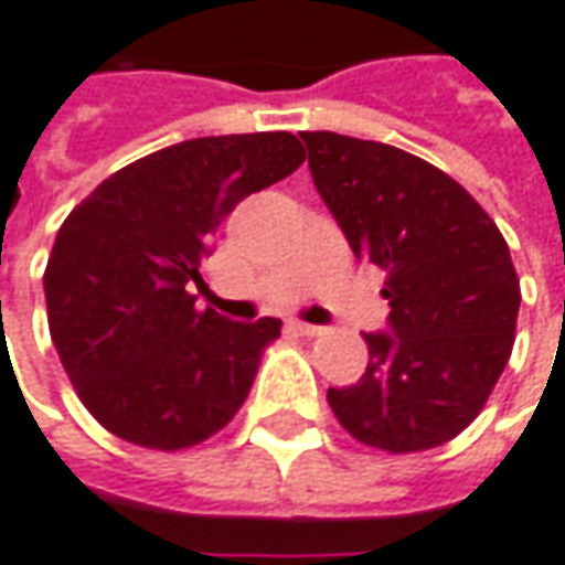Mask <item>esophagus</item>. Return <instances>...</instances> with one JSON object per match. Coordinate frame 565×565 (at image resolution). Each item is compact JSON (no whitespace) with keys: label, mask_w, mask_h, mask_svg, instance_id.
I'll list each match as a JSON object with an SVG mask.
<instances>
[{"label":"esophagus","mask_w":565,"mask_h":565,"mask_svg":"<svg viewBox=\"0 0 565 565\" xmlns=\"http://www.w3.org/2000/svg\"><path fill=\"white\" fill-rule=\"evenodd\" d=\"M287 329L294 331V334H300V338H319V334L326 331V329H319V326H309V322H300V319H294V322H290Z\"/></svg>","instance_id":"obj_1"}]
</instances>
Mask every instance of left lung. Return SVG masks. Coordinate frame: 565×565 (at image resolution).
<instances>
[{"mask_svg":"<svg viewBox=\"0 0 565 565\" xmlns=\"http://www.w3.org/2000/svg\"><path fill=\"white\" fill-rule=\"evenodd\" d=\"M312 183L356 258L385 271L392 331L363 334L366 373L329 388L338 424L380 452H427L478 417L515 344L519 275L500 227L402 148L303 132Z\"/></svg>","mask_w":565,"mask_h":565,"instance_id":"8db88e82","label":"left lung"}]
</instances>
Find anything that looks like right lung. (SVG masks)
Wrapping results in <instances>:
<instances>
[{"mask_svg": "<svg viewBox=\"0 0 565 565\" xmlns=\"http://www.w3.org/2000/svg\"><path fill=\"white\" fill-rule=\"evenodd\" d=\"M303 160L290 132L192 138L116 170L62 221L43 271L50 338L113 436L180 452L234 420L281 319L227 322L189 284L236 202Z\"/></svg>", "mask_w": 565, "mask_h": 565, "instance_id": "1", "label": "right lung"}]
</instances>
